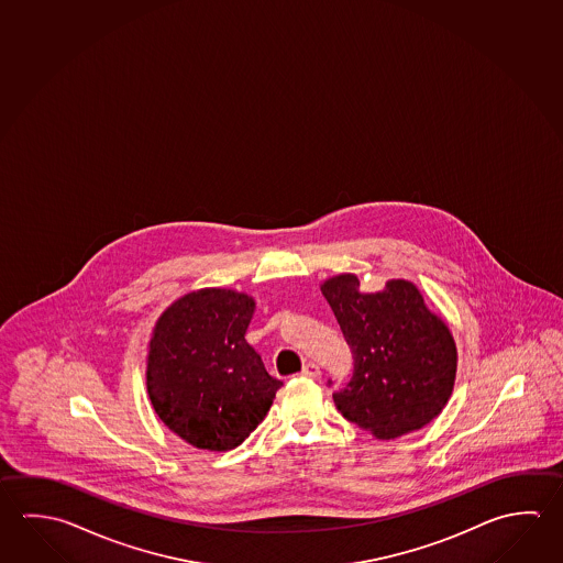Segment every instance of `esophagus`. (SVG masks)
Listing matches in <instances>:
<instances>
[{
    "label": "esophagus",
    "mask_w": 563,
    "mask_h": 563,
    "mask_svg": "<svg viewBox=\"0 0 563 563\" xmlns=\"http://www.w3.org/2000/svg\"><path fill=\"white\" fill-rule=\"evenodd\" d=\"M300 375H302V377H308V379H320L322 372H320V367H318L314 362H308V364L302 367Z\"/></svg>",
    "instance_id": "34e87169"
}]
</instances>
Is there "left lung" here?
<instances>
[{
  "mask_svg": "<svg viewBox=\"0 0 563 563\" xmlns=\"http://www.w3.org/2000/svg\"><path fill=\"white\" fill-rule=\"evenodd\" d=\"M322 295L354 354L352 379L332 395L338 411L384 441L431 423L453 394L456 345L419 288L397 278L364 295L355 275H338Z\"/></svg>",
  "mask_w": 563,
  "mask_h": 563,
  "instance_id": "left-lung-1",
  "label": "left lung"
}]
</instances>
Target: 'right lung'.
<instances>
[{"instance_id":"right-lung-1","label":"right lung","mask_w":563,"mask_h":563,"mask_svg":"<svg viewBox=\"0 0 563 563\" xmlns=\"http://www.w3.org/2000/svg\"><path fill=\"white\" fill-rule=\"evenodd\" d=\"M253 312L251 296L201 288L159 316L150 340V401L186 443L231 451L268 413L283 382L245 340Z\"/></svg>"}]
</instances>
